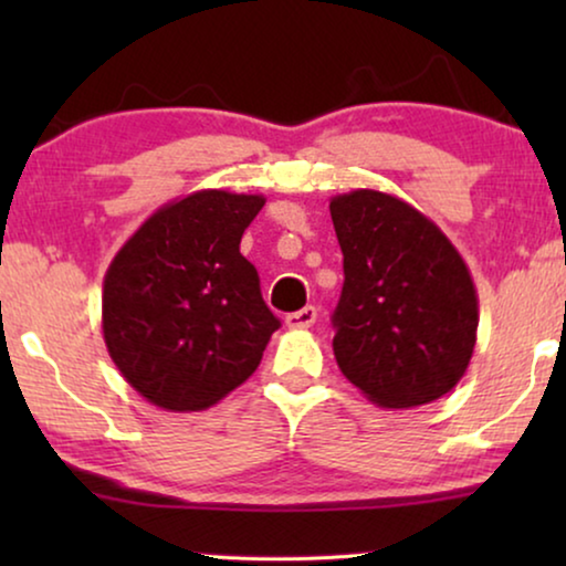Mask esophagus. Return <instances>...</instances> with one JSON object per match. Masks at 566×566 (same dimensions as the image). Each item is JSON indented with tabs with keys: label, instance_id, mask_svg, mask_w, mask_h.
Segmentation results:
<instances>
[{
	"label": "esophagus",
	"instance_id": "obj_1",
	"mask_svg": "<svg viewBox=\"0 0 566 566\" xmlns=\"http://www.w3.org/2000/svg\"><path fill=\"white\" fill-rule=\"evenodd\" d=\"M314 322H316V308L314 306H304L301 312H293V314L285 316V324H289L291 329H308Z\"/></svg>",
	"mask_w": 566,
	"mask_h": 566
}]
</instances>
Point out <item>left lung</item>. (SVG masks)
I'll list each match as a JSON object with an SVG mask.
<instances>
[{
    "mask_svg": "<svg viewBox=\"0 0 566 566\" xmlns=\"http://www.w3.org/2000/svg\"><path fill=\"white\" fill-rule=\"evenodd\" d=\"M343 296L332 314L337 366L386 409L430 405L467 374L479 298L459 250L428 216L381 190L329 200Z\"/></svg>",
    "mask_w": 566,
    "mask_h": 566,
    "instance_id": "left-lung-1",
    "label": "left lung"
}]
</instances>
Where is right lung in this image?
Returning a JSON list of instances; mask_svg holds the SVG:
<instances>
[{"label": "right lung", "instance_id": "1", "mask_svg": "<svg viewBox=\"0 0 566 566\" xmlns=\"http://www.w3.org/2000/svg\"><path fill=\"white\" fill-rule=\"evenodd\" d=\"M262 196L198 190L154 211L103 283V337L123 378L167 412H200L258 370L281 327L239 252Z\"/></svg>", "mask_w": 566, "mask_h": 566}]
</instances>
